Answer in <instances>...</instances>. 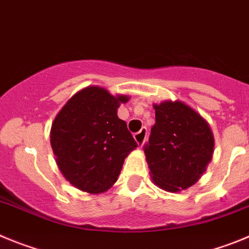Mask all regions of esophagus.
<instances>
[{"instance_id":"obj_1","label":"esophagus","mask_w":249,"mask_h":249,"mask_svg":"<svg viewBox=\"0 0 249 249\" xmlns=\"http://www.w3.org/2000/svg\"><path fill=\"white\" fill-rule=\"evenodd\" d=\"M146 136H147V129L146 127H142V129L139 131V133H136L135 135H134V139H135V141L138 142L139 146H142L145 142V140H146Z\"/></svg>"}]
</instances>
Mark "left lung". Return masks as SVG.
Returning <instances> with one entry per match:
<instances>
[{
  "label": "left lung",
  "instance_id": "1",
  "mask_svg": "<svg viewBox=\"0 0 249 249\" xmlns=\"http://www.w3.org/2000/svg\"><path fill=\"white\" fill-rule=\"evenodd\" d=\"M154 109L155 125L144 145L152 180L169 192L187 189L211 161V129L200 114L181 102H163Z\"/></svg>",
  "mask_w": 249,
  "mask_h": 249
}]
</instances>
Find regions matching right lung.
I'll use <instances>...</instances> for the list:
<instances>
[{
	"mask_svg": "<svg viewBox=\"0 0 249 249\" xmlns=\"http://www.w3.org/2000/svg\"><path fill=\"white\" fill-rule=\"evenodd\" d=\"M125 95L99 87L74 94L55 116L51 145L64 178L82 191L100 194L118 180L124 159L138 147L124 120L116 115Z\"/></svg>",
	"mask_w": 249,
	"mask_h": 249,
	"instance_id": "right-lung-1",
	"label": "right lung"
}]
</instances>
